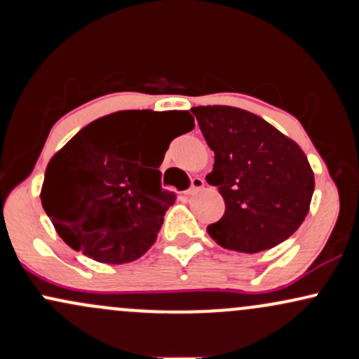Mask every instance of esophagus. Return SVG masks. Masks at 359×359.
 Returning a JSON list of instances; mask_svg holds the SVG:
<instances>
[{"mask_svg": "<svg viewBox=\"0 0 359 359\" xmlns=\"http://www.w3.org/2000/svg\"><path fill=\"white\" fill-rule=\"evenodd\" d=\"M203 187H204V180L201 179V177H194L192 185H191V189H189V191H187V194H189V196H192L194 192L201 191V189H203Z\"/></svg>", "mask_w": 359, "mask_h": 359, "instance_id": "esophagus-1", "label": "esophagus"}]
</instances>
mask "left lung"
I'll return each instance as SVG.
<instances>
[{
	"instance_id": "left-lung-1",
	"label": "left lung",
	"mask_w": 359,
	"mask_h": 359,
	"mask_svg": "<svg viewBox=\"0 0 359 359\" xmlns=\"http://www.w3.org/2000/svg\"><path fill=\"white\" fill-rule=\"evenodd\" d=\"M214 151L208 184L217 187L224 216L208 226L222 248L258 253L290 238L306 219L314 172L306 154L265 119L233 106L192 108Z\"/></svg>"
}]
</instances>
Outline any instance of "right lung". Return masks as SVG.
Instances as JSON below:
<instances>
[{
	"label": "right lung",
	"instance_id": "right-lung-1",
	"mask_svg": "<svg viewBox=\"0 0 359 359\" xmlns=\"http://www.w3.org/2000/svg\"><path fill=\"white\" fill-rule=\"evenodd\" d=\"M118 111L94 119L52 156L40 199L59 236L101 263L121 265L145 255L174 203L160 187L168 143L194 128L189 111ZM177 133L165 139L163 131ZM149 156L142 158V147Z\"/></svg>",
	"mask_w": 359,
	"mask_h": 359
}]
</instances>
